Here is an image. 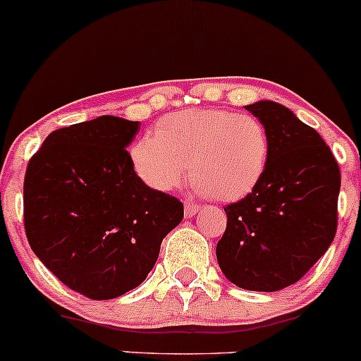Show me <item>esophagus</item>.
<instances>
[{
	"label": "esophagus",
	"instance_id": "obj_1",
	"mask_svg": "<svg viewBox=\"0 0 361 361\" xmlns=\"http://www.w3.org/2000/svg\"><path fill=\"white\" fill-rule=\"evenodd\" d=\"M200 212V207L198 205H191V203H185L184 205V215L185 219L192 217V215H196Z\"/></svg>",
	"mask_w": 361,
	"mask_h": 361
}]
</instances>
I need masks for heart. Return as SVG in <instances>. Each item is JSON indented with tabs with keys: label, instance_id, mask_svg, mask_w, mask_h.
<instances>
[{
	"label": "heart",
	"instance_id": "1",
	"mask_svg": "<svg viewBox=\"0 0 361 361\" xmlns=\"http://www.w3.org/2000/svg\"><path fill=\"white\" fill-rule=\"evenodd\" d=\"M269 159L266 126L252 114L185 109L159 120L153 137L130 149L135 176L154 191H170L188 172L200 195L236 202L250 195Z\"/></svg>",
	"mask_w": 361,
	"mask_h": 361
}]
</instances>
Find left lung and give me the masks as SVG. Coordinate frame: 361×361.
<instances>
[{
  "label": "left lung",
  "instance_id": "1",
  "mask_svg": "<svg viewBox=\"0 0 361 361\" xmlns=\"http://www.w3.org/2000/svg\"><path fill=\"white\" fill-rule=\"evenodd\" d=\"M266 126L269 159L261 182L224 208L217 262L236 287L276 292L299 281L332 243L341 172L311 126L273 100L245 106Z\"/></svg>",
  "mask_w": 361,
  "mask_h": 361
}]
</instances>
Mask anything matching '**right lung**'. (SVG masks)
<instances>
[{
    "mask_svg": "<svg viewBox=\"0 0 361 361\" xmlns=\"http://www.w3.org/2000/svg\"><path fill=\"white\" fill-rule=\"evenodd\" d=\"M139 121L99 116L59 128L31 158L24 226L32 252L71 290L94 300L139 287L184 217L177 198L135 176L126 147Z\"/></svg>",
    "mask_w": 361,
    "mask_h": 361,
    "instance_id": "add662e5",
    "label": "right lung"
}]
</instances>
